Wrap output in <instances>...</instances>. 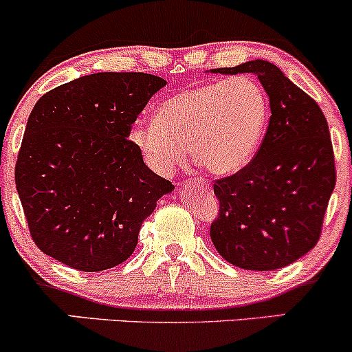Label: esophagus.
Listing matches in <instances>:
<instances>
[{
  "label": "esophagus",
  "mask_w": 352,
  "mask_h": 352,
  "mask_svg": "<svg viewBox=\"0 0 352 352\" xmlns=\"http://www.w3.org/2000/svg\"><path fill=\"white\" fill-rule=\"evenodd\" d=\"M191 184H193V186H198V188H203V190H206V191H210V183H208V181H205V179H201V177H197V179H195V181H191Z\"/></svg>",
  "instance_id": "34e87169"
}]
</instances>
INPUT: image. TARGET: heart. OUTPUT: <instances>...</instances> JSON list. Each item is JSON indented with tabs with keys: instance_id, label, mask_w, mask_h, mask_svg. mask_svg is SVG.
Instances as JSON below:
<instances>
[{
	"instance_id": "1",
	"label": "heart",
	"mask_w": 352,
	"mask_h": 352,
	"mask_svg": "<svg viewBox=\"0 0 352 352\" xmlns=\"http://www.w3.org/2000/svg\"><path fill=\"white\" fill-rule=\"evenodd\" d=\"M267 117L270 101L261 82L252 76H232L166 98L155 120L130 129V140L162 176L173 175L188 151L212 175H232L254 157Z\"/></svg>"
}]
</instances>
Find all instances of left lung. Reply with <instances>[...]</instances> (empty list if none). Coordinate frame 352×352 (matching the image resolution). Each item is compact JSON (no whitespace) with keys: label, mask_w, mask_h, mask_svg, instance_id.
I'll use <instances>...</instances> for the list:
<instances>
[{"label":"left lung","mask_w":352,"mask_h":352,"mask_svg":"<svg viewBox=\"0 0 352 352\" xmlns=\"http://www.w3.org/2000/svg\"><path fill=\"white\" fill-rule=\"evenodd\" d=\"M251 72L270 98L271 117L251 162L213 184L220 201L210 237L234 266L273 271L315 248L336 186L334 151L320 107L267 60L212 69Z\"/></svg>","instance_id":"obj_1"}]
</instances>
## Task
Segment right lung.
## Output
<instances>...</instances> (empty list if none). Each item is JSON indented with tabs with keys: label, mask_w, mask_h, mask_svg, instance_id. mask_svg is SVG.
<instances>
[{
	"label": "right lung",
	"mask_w": 352,
	"mask_h": 352,
	"mask_svg": "<svg viewBox=\"0 0 352 352\" xmlns=\"http://www.w3.org/2000/svg\"><path fill=\"white\" fill-rule=\"evenodd\" d=\"M166 81L96 72L35 103L14 183L30 235L47 256L96 273L129 259L142 222L175 184L144 164L132 123Z\"/></svg>",
	"instance_id": "obj_1"
}]
</instances>
